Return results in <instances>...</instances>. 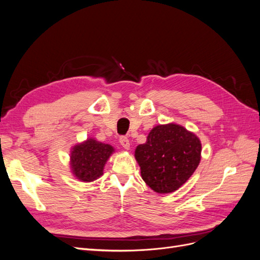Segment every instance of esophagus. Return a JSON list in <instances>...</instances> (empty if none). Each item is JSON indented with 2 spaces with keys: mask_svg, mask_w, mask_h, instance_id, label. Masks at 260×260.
Returning <instances> with one entry per match:
<instances>
[{
  "mask_svg": "<svg viewBox=\"0 0 260 260\" xmlns=\"http://www.w3.org/2000/svg\"><path fill=\"white\" fill-rule=\"evenodd\" d=\"M119 143H120V145H121L123 148H125V149H129V148H130V142H129V139H128L127 137L121 136V137L119 138Z\"/></svg>",
  "mask_w": 260,
  "mask_h": 260,
  "instance_id": "34e87169",
  "label": "esophagus"
}]
</instances>
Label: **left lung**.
Returning <instances> with one entry per match:
<instances>
[{"instance_id":"1","label":"left lung","mask_w":260,"mask_h":260,"mask_svg":"<svg viewBox=\"0 0 260 260\" xmlns=\"http://www.w3.org/2000/svg\"><path fill=\"white\" fill-rule=\"evenodd\" d=\"M199 138L179 124L157 125L136 149L141 176L157 193H171L186 182L201 160Z\"/></svg>"}]
</instances>
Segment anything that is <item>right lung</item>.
<instances>
[{
	"mask_svg": "<svg viewBox=\"0 0 260 260\" xmlns=\"http://www.w3.org/2000/svg\"><path fill=\"white\" fill-rule=\"evenodd\" d=\"M113 152L114 148L111 145L100 143L93 139L76 145L70 156L74 175L84 182L100 178L103 175L106 160Z\"/></svg>",
	"mask_w": 260,
	"mask_h": 260,
	"instance_id": "add662e5",
	"label": "right lung"
}]
</instances>
